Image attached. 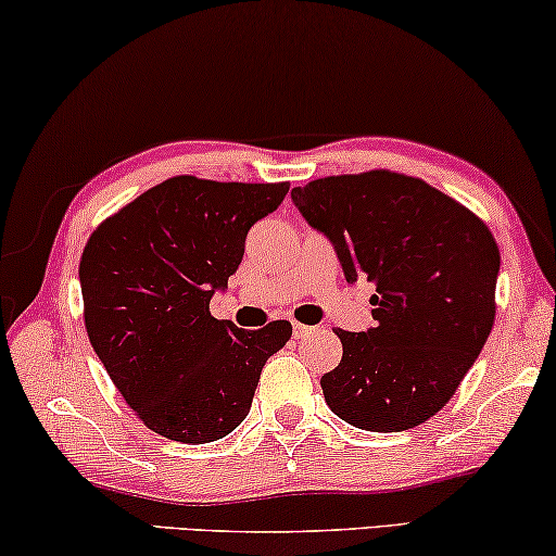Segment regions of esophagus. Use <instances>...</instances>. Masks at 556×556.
I'll use <instances>...</instances> for the list:
<instances>
[{
    "mask_svg": "<svg viewBox=\"0 0 556 556\" xmlns=\"http://www.w3.org/2000/svg\"><path fill=\"white\" fill-rule=\"evenodd\" d=\"M312 331H314V327L300 325V321H294V325H292V334H294V339H304V337H309Z\"/></svg>",
    "mask_w": 556,
    "mask_h": 556,
    "instance_id": "34e87169",
    "label": "esophagus"
}]
</instances>
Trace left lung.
<instances>
[{
    "label": "left lung",
    "instance_id": "1",
    "mask_svg": "<svg viewBox=\"0 0 556 556\" xmlns=\"http://www.w3.org/2000/svg\"><path fill=\"white\" fill-rule=\"evenodd\" d=\"M346 281L367 279L375 327L337 329L342 362L321 377L329 409L367 432H404L457 392L494 325L500 250L467 206L394 172L292 189Z\"/></svg>",
    "mask_w": 556,
    "mask_h": 556
}]
</instances>
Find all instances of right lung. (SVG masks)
Returning a JSON list of instances; mask_svg holds the SVG:
<instances>
[{
  "label": "right lung",
  "mask_w": 556,
  "mask_h": 556,
  "mask_svg": "<svg viewBox=\"0 0 556 556\" xmlns=\"http://www.w3.org/2000/svg\"><path fill=\"white\" fill-rule=\"evenodd\" d=\"M281 185L174 177L102 222L79 262L97 357L139 419L181 444L242 425L262 367L292 337L285 319L247 331L210 314L244 239L285 202Z\"/></svg>",
  "instance_id": "add662e5"
}]
</instances>
